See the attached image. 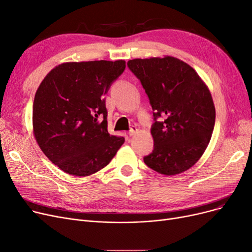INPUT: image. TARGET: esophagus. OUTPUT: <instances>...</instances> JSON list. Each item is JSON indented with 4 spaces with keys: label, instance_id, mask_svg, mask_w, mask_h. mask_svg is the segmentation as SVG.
I'll list each match as a JSON object with an SVG mask.
<instances>
[{
    "label": "esophagus",
    "instance_id": "obj_1",
    "mask_svg": "<svg viewBox=\"0 0 252 252\" xmlns=\"http://www.w3.org/2000/svg\"><path fill=\"white\" fill-rule=\"evenodd\" d=\"M137 131H138V129L135 126H133V127H131V129H130V131H129L128 134H129V136H132V135L136 134Z\"/></svg>",
    "mask_w": 252,
    "mask_h": 252
}]
</instances>
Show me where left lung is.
<instances>
[{"mask_svg":"<svg viewBox=\"0 0 252 252\" xmlns=\"http://www.w3.org/2000/svg\"><path fill=\"white\" fill-rule=\"evenodd\" d=\"M127 65L154 112V150L145 163L165 176L185 172L203 156L212 136L215 106L209 88L192 67L170 56L134 59Z\"/></svg>","mask_w":252,"mask_h":252,"instance_id":"left-lung-1","label":"left lung"}]
</instances>
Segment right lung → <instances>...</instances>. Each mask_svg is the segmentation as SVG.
Masks as SVG:
<instances>
[{"label": "right lung", "mask_w": 252, "mask_h": 252, "mask_svg": "<svg viewBox=\"0 0 252 252\" xmlns=\"http://www.w3.org/2000/svg\"><path fill=\"white\" fill-rule=\"evenodd\" d=\"M118 61L67 62L50 70L33 103V133L63 172L86 177L106 166L125 142L107 131L104 95L125 70Z\"/></svg>", "instance_id": "1"}]
</instances>
